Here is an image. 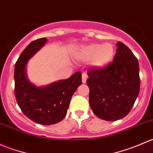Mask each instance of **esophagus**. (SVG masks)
<instances>
[{"label": "esophagus", "mask_w": 153, "mask_h": 153, "mask_svg": "<svg viewBox=\"0 0 153 153\" xmlns=\"http://www.w3.org/2000/svg\"><path fill=\"white\" fill-rule=\"evenodd\" d=\"M87 75H86V73H83L82 74V83L83 84H85L86 82V80H87Z\"/></svg>", "instance_id": "1"}]
</instances>
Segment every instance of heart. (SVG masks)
Here are the masks:
<instances>
[{"label":"heart","mask_w":153,"mask_h":153,"mask_svg":"<svg viewBox=\"0 0 153 153\" xmlns=\"http://www.w3.org/2000/svg\"><path fill=\"white\" fill-rule=\"evenodd\" d=\"M115 55V47L110 43H92L79 49L76 57L82 61H90L94 68H103L111 62Z\"/></svg>","instance_id":"heart-1"}]
</instances>
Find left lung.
I'll list each match as a JSON object with an SVG mask.
<instances>
[{"label":"left lung","instance_id":"obj_1","mask_svg":"<svg viewBox=\"0 0 153 153\" xmlns=\"http://www.w3.org/2000/svg\"><path fill=\"white\" fill-rule=\"evenodd\" d=\"M113 61L105 68L87 72L89 101L95 115L105 121H117L126 116L139 94L138 61L123 43H117Z\"/></svg>","mask_w":153,"mask_h":153}]
</instances>
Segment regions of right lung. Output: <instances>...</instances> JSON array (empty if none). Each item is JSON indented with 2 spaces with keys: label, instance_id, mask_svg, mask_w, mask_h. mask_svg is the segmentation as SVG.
I'll return each instance as SVG.
<instances>
[{
  "label": "right lung",
  "instance_id": "right-lung-1",
  "mask_svg": "<svg viewBox=\"0 0 153 153\" xmlns=\"http://www.w3.org/2000/svg\"><path fill=\"white\" fill-rule=\"evenodd\" d=\"M46 38L32 41L18 58L15 66V95L23 113L34 122L55 124L66 116L69 102L82 84L81 72L44 86H37L27 76V62L47 43Z\"/></svg>",
  "mask_w": 153,
  "mask_h": 153
}]
</instances>
